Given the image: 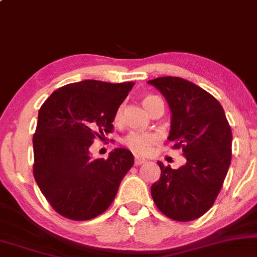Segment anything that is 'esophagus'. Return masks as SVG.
<instances>
[{"label": "esophagus", "mask_w": 257, "mask_h": 257, "mask_svg": "<svg viewBox=\"0 0 257 257\" xmlns=\"http://www.w3.org/2000/svg\"><path fill=\"white\" fill-rule=\"evenodd\" d=\"M134 163H135V165H137V166L142 165V164H144V163H146V159L141 158V157H135Z\"/></svg>", "instance_id": "34e87169"}]
</instances>
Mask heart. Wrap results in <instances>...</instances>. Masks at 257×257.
I'll return each mask as SVG.
<instances>
[{"mask_svg":"<svg viewBox=\"0 0 257 257\" xmlns=\"http://www.w3.org/2000/svg\"><path fill=\"white\" fill-rule=\"evenodd\" d=\"M158 97L156 95H147V97L144 98L142 100V105L147 111V107L150 106V104L152 103L153 100ZM122 110L123 107L119 106L117 109L115 113V122H119L120 118H122ZM157 141V138L152 134H137V133H133V134H129L128 137L124 139V144L128 146L133 152L137 154H146L150 151V148L154 142Z\"/></svg>","mask_w":257,"mask_h":257,"instance_id":"heart-1","label":"heart"}]
</instances>
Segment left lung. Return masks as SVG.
Returning <instances> with one entry per match:
<instances>
[{
	"instance_id": "left-lung-1",
	"label": "left lung",
	"mask_w": 257,
	"mask_h": 257,
	"mask_svg": "<svg viewBox=\"0 0 257 257\" xmlns=\"http://www.w3.org/2000/svg\"><path fill=\"white\" fill-rule=\"evenodd\" d=\"M168 101V140L182 148L187 163L178 169L158 162L160 178L151 187L163 214L177 221L200 218L213 206L231 163L232 133L220 103L195 83L177 76L147 81Z\"/></svg>"
}]
</instances>
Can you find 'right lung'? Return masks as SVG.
<instances>
[{
	"label": "right lung",
	"mask_w": 257,
	"mask_h": 257,
	"mask_svg": "<svg viewBox=\"0 0 257 257\" xmlns=\"http://www.w3.org/2000/svg\"><path fill=\"white\" fill-rule=\"evenodd\" d=\"M134 82L83 80L55 91L38 112L33 135V175L58 214L89 220L106 211L123 177L134 165L129 150L115 148L107 159H92L95 137L112 132L119 105Z\"/></svg>",
	"instance_id": "obj_1"
}]
</instances>
